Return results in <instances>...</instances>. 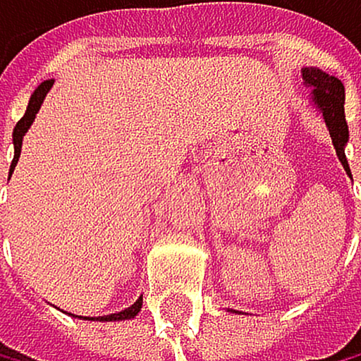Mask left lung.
<instances>
[{
  "instance_id": "left-lung-1",
  "label": "left lung",
  "mask_w": 361,
  "mask_h": 361,
  "mask_svg": "<svg viewBox=\"0 0 361 361\" xmlns=\"http://www.w3.org/2000/svg\"><path fill=\"white\" fill-rule=\"evenodd\" d=\"M300 74H303V83L312 87V102H314V106L321 110L323 119H326L337 158L350 176L346 153H343V147L348 142V124H346V115H343V102H346L343 83L337 76H330L323 70H319V67H303Z\"/></svg>"
}]
</instances>
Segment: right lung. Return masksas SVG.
<instances>
[{
	"label": "right lung",
	"mask_w": 361,
	"mask_h": 361,
	"mask_svg": "<svg viewBox=\"0 0 361 361\" xmlns=\"http://www.w3.org/2000/svg\"><path fill=\"white\" fill-rule=\"evenodd\" d=\"M51 85H54V81L49 78V81H44V83H40L38 87H35V92L31 94V102H29V106H26V113H24V117L18 121V124H15V130H13V147H15V156H13V162H11L8 178H11V173H13L15 165H18V160H20V151H22V137H24L26 130L31 128L33 119H35V115H38V110H40V106H42V102H44L47 92H49V90H51ZM140 307H142V298H137L135 303L130 305V307H126V310L117 312V314L97 317V319H94V317H83V319H85V321H126V319H133V317H137Z\"/></svg>",
	"instance_id": "obj_1"
}]
</instances>
